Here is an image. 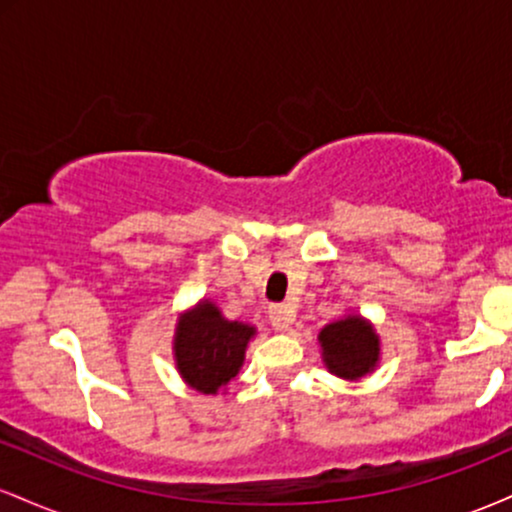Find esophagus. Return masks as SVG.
<instances>
[{
    "mask_svg": "<svg viewBox=\"0 0 512 512\" xmlns=\"http://www.w3.org/2000/svg\"><path fill=\"white\" fill-rule=\"evenodd\" d=\"M269 320L276 332H286L293 322V310L289 305H269Z\"/></svg>",
    "mask_w": 512,
    "mask_h": 512,
    "instance_id": "34e87169",
    "label": "esophagus"
}]
</instances>
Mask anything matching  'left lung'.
Listing matches in <instances>:
<instances>
[{"mask_svg":"<svg viewBox=\"0 0 512 512\" xmlns=\"http://www.w3.org/2000/svg\"><path fill=\"white\" fill-rule=\"evenodd\" d=\"M325 368L342 380H361L380 363V334L373 322L358 313H346L317 334Z\"/></svg>","mask_w":512,"mask_h":512,"instance_id":"obj_1","label":"left lung"}]
</instances>
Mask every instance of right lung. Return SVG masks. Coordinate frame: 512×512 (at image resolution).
Returning <instances> with one entry per match:
<instances>
[{"instance_id":"1","label":"right lung","mask_w":512,"mask_h":512,"mask_svg":"<svg viewBox=\"0 0 512 512\" xmlns=\"http://www.w3.org/2000/svg\"><path fill=\"white\" fill-rule=\"evenodd\" d=\"M255 334V325L228 320L211 298H202L175 322L173 361L182 383L202 395H226Z\"/></svg>"}]
</instances>
